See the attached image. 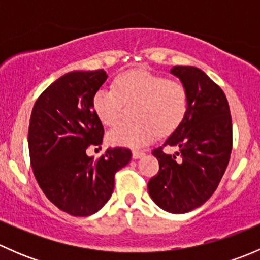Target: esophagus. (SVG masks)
I'll return each instance as SVG.
<instances>
[{
  "label": "esophagus",
  "mask_w": 260,
  "mask_h": 260,
  "mask_svg": "<svg viewBox=\"0 0 260 260\" xmlns=\"http://www.w3.org/2000/svg\"><path fill=\"white\" fill-rule=\"evenodd\" d=\"M143 156H145V152H141V151H133L132 152V157L135 159L141 158V157H143Z\"/></svg>",
  "instance_id": "1"
}]
</instances>
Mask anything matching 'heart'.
Listing matches in <instances>:
<instances>
[{"mask_svg": "<svg viewBox=\"0 0 260 260\" xmlns=\"http://www.w3.org/2000/svg\"><path fill=\"white\" fill-rule=\"evenodd\" d=\"M115 88H101L93 95V109L104 125L119 120L123 102L138 103L136 123H120L108 133L112 145L142 148L158 135H170L181 124L187 111L183 84L148 70H132L119 75Z\"/></svg>", "mask_w": 260, "mask_h": 260, "instance_id": "b5f03b06", "label": "heart"}]
</instances>
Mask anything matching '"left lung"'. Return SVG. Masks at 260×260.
<instances>
[{
  "mask_svg": "<svg viewBox=\"0 0 260 260\" xmlns=\"http://www.w3.org/2000/svg\"><path fill=\"white\" fill-rule=\"evenodd\" d=\"M170 73L186 88L187 111L164 143L179 152L167 154L162 147L152 151L159 171L149 180L148 193L165 211L185 214L210 199L226 170L233 145L232 115L224 91L203 70L176 65Z\"/></svg>",
  "mask_w": 260,
  "mask_h": 260,
  "instance_id": "1",
  "label": "left lung"
}]
</instances>
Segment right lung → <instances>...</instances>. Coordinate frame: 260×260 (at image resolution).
Segmentation results:
<instances>
[{
  "instance_id": "1",
  "label": "right lung",
  "mask_w": 260,
  "mask_h": 260,
  "mask_svg": "<svg viewBox=\"0 0 260 260\" xmlns=\"http://www.w3.org/2000/svg\"><path fill=\"white\" fill-rule=\"evenodd\" d=\"M108 75L103 69L74 70L43 91L31 112L28 151L36 181L46 198L73 216H89L111 199L114 175L131 161L129 149L108 148L94 159L88 146L103 142L93 95Z\"/></svg>"
}]
</instances>
